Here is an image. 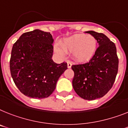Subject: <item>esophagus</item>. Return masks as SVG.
<instances>
[{
  "instance_id": "esophagus-1",
  "label": "esophagus",
  "mask_w": 128,
  "mask_h": 128,
  "mask_svg": "<svg viewBox=\"0 0 128 128\" xmlns=\"http://www.w3.org/2000/svg\"><path fill=\"white\" fill-rule=\"evenodd\" d=\"M72 66V63L70 62V61H68L67 62V67L68 68H70Z\"/></svg>"
}]
</instances>
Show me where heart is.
I'll use <instances>...</instances> for the list:
<instances>
[{"label": "heart", "instance_id": "obj_1", "mask_svg": "<svg viewBox=\"0 0 128 128\" xmlns=\"http://www.w3.org/2000/svg\"><path fill=\"white\" fill-rule=\"evenodd\" d=\"M62 46L54 44V50L58 54L64 56L66 52L72 53L76 61L88 62L96 54L98 41L94 36L85 34H76L62 41Z\"/></svg>", "mask_w": 128, "mask_h": 128}]
</instances>
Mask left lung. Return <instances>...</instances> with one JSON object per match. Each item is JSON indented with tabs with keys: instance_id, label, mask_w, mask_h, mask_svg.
Segmentation results:
<instances>
[{
	"instance_id": "8db88e82",
	"label": "left lung",
	"mask_w": 128,
	"mask_h": 128,
	"mask_svg": "<svg viewBox=\"0 0 128 128\" xmlns=\"http://www.w3.org/2000/svg\"><path fill=\"white\" fill-rule=\"evenodd\" d=\"M96 38L99 47L89 62L72 65L74 72L72 86L80 98L86 100L101 98L111 89L118 68L114 43L103 33L86 31Z\"/></svg>"
}]
</instances>
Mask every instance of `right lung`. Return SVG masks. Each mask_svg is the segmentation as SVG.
Returning <instances> with one entry per match:
<instances>
[{
	"label": "right lung",
	"mask_w": 128,
	"mask_h": 128,
	"mask_svg": "<svg viewBox=\"0 0 128 128\" xmlns=\"http://www.w3.org/2000/svg\"><path fill=\"white\" fill-rule=\"evenodd\" d=\"M53 42L50 32L35 29L23 34L13 45L10 61L11 75L18 88L27 97H49L67 68L66 63L57 64L52 59Z\"/></svg>",
	"instance_id": "add662e5"
}]
</instances>
